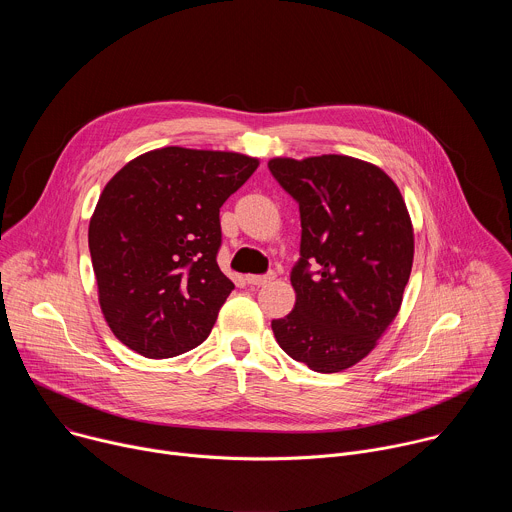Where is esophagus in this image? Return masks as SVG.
Wrapping results in <instances>:
<instances>
[{"mask_svg":"<svg viewBox=\"0 0 512 512\" xmlns=\"http://www.w3.org/2000/svg\"><path fill=\"white\" fill-rule=\"evenodd\" d=\"M273 279V275H247V283L253 287H261L265 283H269Z\"/></svg>","mask_w":512,"mask_h":512,"instance_id":"obj_1","label":"esophagus"}]
</instances>
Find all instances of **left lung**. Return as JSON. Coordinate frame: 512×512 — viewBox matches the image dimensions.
I'll return each mask as SVG.
<instances>
[{"label": "left lung", "mask_w": 512, "mask_h": 512, "mask_svg": "<svg viewBox=\"0 0 512 512\" xmlns=\"http://www.w3.org/2000/svg\"><path fill=\"white\" fill-rule=\"evenodd\" d=\"M269 170L302 218L296 306L271 322L275 340L316 373L346 371L401 310L415 253L407 204L379 166L350 156L271 158ZM310 262L321 265L316 276Z\"/></svg>", "instance_id": "obj_1"}]
</instances>
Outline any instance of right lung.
<instances>
[{"label":"right lung","mask_w":512,"mask_h":512,"mask_svg":"<svg viewBox=\"0 0 512 512\" xmlns=\"http://www.w3.org/2000/svg\"><path fill=\"white\" fill-rule=\"evenodd\" d=\"M257 166L237 152L168 145L107 182L89 251L103 318L127 348L170 358L206 340L235 287L216 263L218 212Z\"/></svg>","instance_id":"obj_1"}]
</instances>
